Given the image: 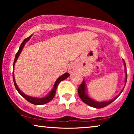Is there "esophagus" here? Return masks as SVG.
I'll list each match as a JSON object with an SVG mask.
<instances>
[{"mask_svg":"<svg viewBox=\"0 0 134 134\" xmlns=\"http://www.w3.org/2000/svg\"><path fill=\"white\" fill-rule=\"evenodd\" d=\"M75 70H76V67H75L74 64H70V65H69V72H70V73H72V72H74V71H75Z\"/></svg>","mask_w":134,"mask_h":134,"instance_id":"obj_1","label":"esophagus"}]
</instances>
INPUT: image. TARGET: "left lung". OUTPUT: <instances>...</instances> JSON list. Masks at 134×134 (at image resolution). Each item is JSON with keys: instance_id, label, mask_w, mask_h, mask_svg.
Masks as SVG:
<instances>
[{"instance_id": "left-lung-1", "label": "left lung", "mask_w": 134, "mask_h": 134, "mask_svg": "<svg viewBox=\"0 0 134 134\" xmlns=\"http://www.w3.org/2000/svg\"><path fill=\"white\" fill-rule=\"evenodd\" d=\"M124 67H125V75H126V77H125V84L127 82V69H126V65H125V62H124ZM124 87L122 89V90L121 91L120 93H119V94L118 96H116L115 98H113V99H111L110 101H95L94 99H92L91 98L90 96L87 95V86H86V82L84 80H83L82 84L79 86V87H78V94H79V96L80 97V98L81 99L83 102L84 103L87 104V105L90 106V107H93V108H104L110 104V103H111L112 102H113L116 98H118V96L120 95V94L122 93L123 90H124Z\"/></svg>"}]
</instances>
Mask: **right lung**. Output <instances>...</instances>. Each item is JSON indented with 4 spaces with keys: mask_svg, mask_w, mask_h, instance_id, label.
I'll return each instance as SVG.
<instances>
[{
    "mask_svg": "<svg viewBox=\"0 0 134 134\" xmlns=\"http://www.w3.org/2000/svg\"><path fill=\"white\" fill-rule=\"evenodd\" d=\"M31 36H32V35H31L30 37L26 38V39L23 41V43L21 44V45H20L19 50H18V52H17V53L16 54V56H15L14 61V64H13V67H14L13 70H14V65H15V64H16V62L17 60H18V57H19L20 53H21V52H22V50H23V48H24V45H25L27 41L30 40V39L31 38ZM69 76H70V74H69L68 72H66V73L60 76L59 77H58V79L56 80V81H55L54 83V85H53V87H52V90L50 91V93L48 94L47 96L43 97V98H36V97L30 96H28V95H26V94H25L24 93H23V92L19 90V88L18 87V85H17L16 81H15L14 71H13V74L14 83V86H15V87H16V89L17 90V91H18V93H19L20 94H21V96H22L23 98H24V99H26L27 101H29V102L31 103H32L33 104H36V105H41V104H44L50 102V101H51L53 98H54L55 93H56L57 88V86H58V84L60 83V82H61V81H63V80H65V79H67V78Z\"/></svg>",
    "mask_w": 134,
    "mask_h": 134,
    "instance_id": "1",
    "label": "right lung"
}]
</instances>
